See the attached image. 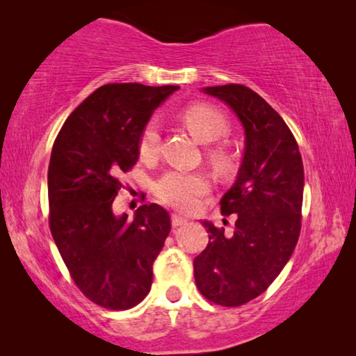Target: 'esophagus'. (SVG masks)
Masks as SVG:
<instances>
[{
    "label": "esophagus",
    "instance_id": "esophagus-1",
    "mask_svg": "<svg viewBox=\"0 0 356 356\" xmlns=\"http://www.w3.org/2000/svg\"><path fill=\"white\" fill-rule=\"evenodd\" d=\"M188 222V218H184L181 216H177V213H173L172 216V225L173 227H179V225H184V223Z\"/></svg>",
    "mask_w": 356,
    "mask_h": 356
}]
</instances>
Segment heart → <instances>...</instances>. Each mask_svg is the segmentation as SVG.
Masks as SVG:
<instances>
[{"instance_id": "obj_1", "label": "heart", "mask_w": 356, "mask_h": 356, "mask_svg": "<svg viewBox=\"0 0 356 356\" xmlns=\"http://www.w3.org/2000/svg\"><path fill=\"white\" fill-rule=\"evenodd\" d=\"M183 123L201 140L202 144H212L225 138L230 131L228 120L220 110L209 105L188 106L181 113ZM160 147V128L155 120L144 126L139 139V154L143 159H152ZM209 159L218 170L227 172L232 167V159L222 147L211 149ZM209 191V178L197 172H173L165 173L155 184V193L167 206L179 211H193L197 206L199 197Z\"/></svg>"}]
</instances>
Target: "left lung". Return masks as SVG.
Listing matches in <instances>:
<instances>
[{"instance_id": "obj_1", "label": "left lung", "mask_w": 356, "mask_h": 356, "mask_svg": "<svg viewBox=\"0 0 356 356\" xmlns=\"http://www.w3.org/2000/svg\"><path fill=\"white\" fill-rule=\"evenodd\" d=\"M228 105L245 129V152L223 216L235 213V232L204 220L209 245L194 257V279L207 300L241 306L267 290L290 261L300 236L305 172L298 144L282 116L250 87H204Z\"/></svg>"}]
</instances>
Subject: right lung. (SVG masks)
Returning a JSON list of instances; mask_svg holds the SVG:
<instances>
[{
  "mask_svg": "<svg viewBox=\"0 0 356 356\" xmlns=\"http://www.w3.org/2000/svg\"><path fill=\"white\" fill-rule=\"evenodd\" d=\"M178 86L106 84L65 121L48 167L50 230L72 280L94 303L129 309L152 285V266L170 233V216L144 204L133 220L116 216L121 175L139 157L144 126Z\"/></svg>",
  "mask_w": 356,
  "mask_h": 356,
  "instance_id": "obj_1",
  "label": "right lung"
}]
</instances>
